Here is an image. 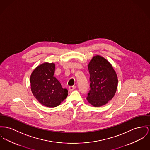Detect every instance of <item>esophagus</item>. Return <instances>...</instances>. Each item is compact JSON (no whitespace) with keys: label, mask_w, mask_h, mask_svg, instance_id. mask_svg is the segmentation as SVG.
<instances>
[{"label":"esophagus","mask_w":150,"mask_h":150,"mask_svg":"<svg viewBox=\"0 0 150 150\" xmlns=\"http://www.w3.org/2000/svg\"><path fill=\"white\" fill-rule=\"evenodd\" d=\"M75 88H76L75 86H70L69 87V90L71 91V90H74Z\"/></svg>","instance_id":"obj_1"}]
</instances>
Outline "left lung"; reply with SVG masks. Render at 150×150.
<instances>
[{"label": "left lung", "mask_w": 150, "mask_h": 150, "mask_svg": "<svg viewBox=\"0 0 150 150\" xmlns=\"http://www.w3.org/2000/svg\"><path fill=\"white\" fill-rule=\"evenodd\" d=\"M90 88L86 99L94 107L106 105L117 89L118 77L112 65L100 55L93 56L88 65Z\"/></svg>", "instance_id": "1"}]
</instances>
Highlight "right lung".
Instances as JSON below:
<instances>
[{
  "label": "right lung",
  "mask_w": 150,
  "mask_h": 150,
  "mask_svg": "<svg viewBox=\"0 0 150 150\" xmlns=\"http://www.w3.org/2000/svg\"><path fill=\"white\" fill-rule=\"evenodd\" d=\"M55 64L44 62L32 72L30 89L35 98L40 103L49 108H54L64 100L68 91L63 89L58 80L54 77Z\"/></svg>",
  "instance_id": "obj_1"
}]
</instances>
